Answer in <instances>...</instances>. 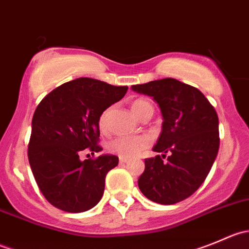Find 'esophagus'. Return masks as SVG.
Here are the masks:
<instances>
[{
	"mask_svg": "<svg viewBox=\"0 0 249 249\" xmlns=\"http://www.w3.org/2000/svg\"><path fill=\"white\" fill-rule=\"evenodd\" d=\"M127 161H129V158H123V157L119 158L120 164H125V162H127Z\"/></svg>",
	"mask_w": 249,
	"mask_h": 249,
	"instance_id": "obj_1",
	"label": "esophagus"
}]
</instances>
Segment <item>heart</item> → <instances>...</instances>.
<instances>
[{"instance_id":"obj_1","label":"heart","mask_w":249,"mask_h":249,"mask_svg":"<svg viewBox=\"0 0 249 249\" xmlns=\"http://www.w3.org/2000/svg\"><path fill=\"white\" fill-rule=\"evenodd\" d=\"M132 112L139 119L142 120L149 112L153 113V107L147 100L137 99L131 105ZM112 108H107L101 113L99 118V126L102 131H107L109 126V117ZM150 137L147 135L137 136H118L108 143V149L114 154L123 158H132L139 155L142 150L149 147Z\"/></svg>"}]
</instances>
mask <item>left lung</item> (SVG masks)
<instances>
[{"label":"left lung","mask_w":249,"mask_h":249,"mask_svg":"<svg viewBox=\"0 0 249 249\" xmlns=\"http://www.w3.org/2000/svg\"><path fill=\"white\" fill-rule=\"evenodd\" d=\"M152 96L162 115L161 134L153 150L170 152L144 160L139 188L147 199L173 205L194 194L211 171L219 149L218 115L196 88L173 78L132 85Z\"/></svg>","instance_id":"1"}]
</instances>
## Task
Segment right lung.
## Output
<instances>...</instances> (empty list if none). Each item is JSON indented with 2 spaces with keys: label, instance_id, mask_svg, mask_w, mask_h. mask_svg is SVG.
I'll return each instance as SVG.
<instances>
[{
  "label": "right lung",
  "instance_id": "right-lung-1",
  "mask_svg": "<svg viewBox=\"0 0 249 249\" xmlns=\"http://www.w3.org/2000/svg\"><path fill=\"white\" fill-rule=\"evenodd\" d=\"M126 91L127 87L82 77L57 87L37 106L29 162L42 194L59 210L84 212L101 200L106 175L119 159L104 154L82 161L79 154L102 150L97 144L100 115Z\"/></svg>",
  "mask_w": 249,
  "mask_h": 249
}]
</instances>
